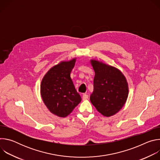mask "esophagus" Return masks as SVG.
<instances>
[{
    "label": "esophagus",
    "instance_id": "34e87169",
    "mask_svg": "<svg viewBox=\"0 0 160 160\" xmlns=\"http://www.w3.org/2000/svg\"><path fill=\"white\" fill-rule=\"evenodd\" d=\"M88 96L87 95V94H83V96H82V99L83 100V101H85V100H87V99H88Z\"/></svg>",
    "mask_w": 160,
    "mask_h": 160
}]
</instances>
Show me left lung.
Returning a JSON list of instances; mask_svg holds the SVG:
<instances>
[{
	"mask_svg": "<svg viewBox=\"0 0 160 160\" xmlns=\"http://www.w3.org/2000/svg\"><path fill=\"white\" fill-rule=\"evenodd\" d=\"M90 63L95 72L90 101L103 116L111 117L117 113L127 101L128 95L127 79L115 67L95 59L90 60Z\"/></svg>",
	"mask_w": 160,
	"mask_h": 160,
	"instance_id": "obj_1",
	"label": "left lung"
}]
</instances>
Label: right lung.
Here are the masks:
<instances>
[{
    "label": "right lung",
    "instance_id": "right-lung-1",
    "mask_svg": "<svg viewBox=\"0 0 160 160\" xmlns=\"http://www.w3.org/2000/svg\"><path fill=\"white\" fill-rule=\"evenodd\" d=\"M75 62L76 58L61 61L52 67L41 82L43 102L51 112L59 117L69 115L82 100L70 77Z\"/></svg>",
    "mask_w": 160,
    "mask_h": 160
}]
</instances>
